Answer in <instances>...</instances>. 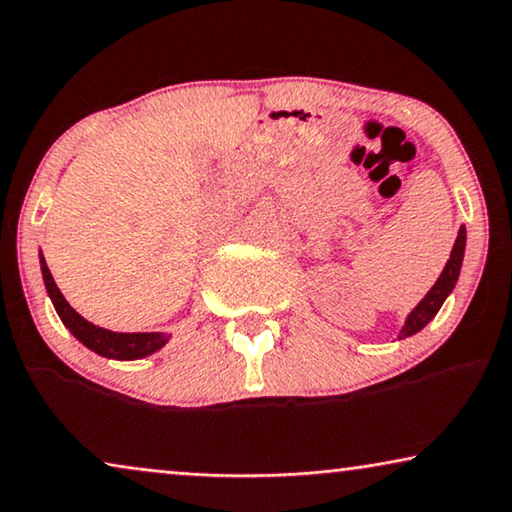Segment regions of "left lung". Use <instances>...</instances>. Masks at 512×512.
<instances>
[{"instance_id":"8db88e82","label":"left lung","mask_w":512,"mask_h":512,"mask_svg":"<svg viewBox=\"0 0 512 512\" xmlns=\"http://www.w3.org/2000/svg\"><path fill=\"white\" fill-rule=\"evenodd\" d=\"M464 249H466V228H459V235H457V242H454V247H452L450 261H447L445 270L440 272L438 282L431 286V291L426 293L422 303H419L415 310L408 314V319H405V326L401 328V333H398V338L403 340V338H408V335H415L417 331H422V328L429 324L433 317H436L440 305L445 303V298L450 296L454 284H457L461 261H464Z\"/></svg>"}]
</instances>
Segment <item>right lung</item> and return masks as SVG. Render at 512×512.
<instances>
[{"instance_id":"right-lung-1","label":"right lung","mask_w":512,"mask_h":512,"mask_svg":"<svg viewBox=\"0 0 512 512\" xmlns=\"http://www.w3.org/2000/svg\"><path fill=\"white\" fill-rule=\"evenodd\" d=\"M41 275H44L46 291L53 300L55 312H58L62 324L72 331L76 340L83 342L88 349H93L95 354L107 356V359H118V361L144 359V356L158 352V349L170 340V335L165 333H116V331H107V328L90 324V321L83 319L81 314L67 303L65 296H62L58 284L53 282V275L51 270H48L44 256H41Z\"/></svg>"}]
</instances>
